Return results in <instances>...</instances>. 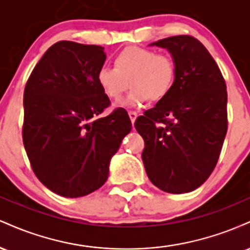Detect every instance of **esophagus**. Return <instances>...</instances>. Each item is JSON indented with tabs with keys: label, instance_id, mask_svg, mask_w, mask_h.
<instances>
[{
	"label": "esophagus",
	"instance_id": "esophagus-1",
	"mask_svg": "<svg viewBox=\"0 0 250 250\" xmlns=\"http://www.w3.org/2000/svg\"><path fill=\"white\" fill-rule=\"evenodd\" d=\"M128 115H129V117H130L131 123H133V125H134L135 120H136V117H137V113H136V111H129Z\"/></svg>",
	"mask_w": 250,
	"mask_h": 250
}]
</instances>
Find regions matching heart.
<instances>
[{
  "mask_svg": "<svg viewBox=\"0 0 250 250\" xmlns=\"http://www.w3.org/2000/svg\"><path fill=\"white\" fill-rule=\"evenodd\" d=\"M96 80L110 100H119L130 82L133 90L123 104L140 107L148 100L159 102L169 95L176 80V63L167 54L130 45L116 54L114 67L100 68Z\"/></svg>",
  "mask_w": 250,
  "mask_h": 250,
  "instance_id": "1",
  "label": "heart"
}]
</instances>
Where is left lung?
<instances>
[{
	"label": "left lung",
	"mask_w": 250,
	"mask_h": 250,
	"mask_svg": "<svg viewBox=\"0 0 250 250\" xmlns=\"http://www.w3.org/2000/svg\"><path fill=\"white\" fill-rule=\"evenodd\" d=\"M166 48L176 63L173 90L135 121L145 140L142 161L163 191L188 193L213 173L228 128L227 87L219 65L199 40L171 36Z\"/></svg>",
	"instance_id": "left-lung-1"
}]
</instances>
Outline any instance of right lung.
<instances>
[{"label": "right lung", "instance_id": "add662e5", "mask_svg": "<svg viewBox=\"0 0 250 250\" xmlns=\"http://www.w3.org/2000/svg\"><path fill=\"white\" fill-rule=\"evenodd\" d=\"M105 57L100 45L56 42L25 84V151L37 179L61 196H84L102 187L110 159L131 129L123 108L97 117L110 105L96 80Z\"/></svg>", "mask_w": 250, "mask_h": 250}]
</instances>
